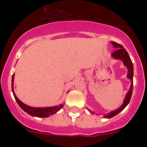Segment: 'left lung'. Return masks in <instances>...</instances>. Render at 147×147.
Masks as SVG:
<instances>
[{
  "label": "left lung",
  "mask_w": 147,
  "mask_h": 147,
  "mask_svg": "<svg viewBox=\"0 0 147 147\" xmlns=\"http://www.w3.org/2000/svg\"><path fill=\"white\" fill-rule=\"evenodd\" d=\"M111 43L113 44L115 48H117L116 51H114V53H112V56L116 59H121L122 60V62H123V64L127 68L128 72H127V78H130V81L132 82V84L130 85V90L129 92H127V94L126 95L125 98H124V100H123V105H121V107H119L118 109L114 110L113 111L110 112L109 114H107V115H105V118H111L112 117L115 116L117 114H119L121 111H123L124 108L126 107V106L129 104L130 100V98H131V95H132L133 92V77H134V66H133L132 61L130 59V56L128 55L127 52L126 51V49L123 47V46H121V44H118L115 42H111ZM94 113V112H92Z\"/></svg>",
  "instance_id": "left-lung-1"
}]
</instances>
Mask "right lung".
Returning <instances> with one entry per match:
<instances>
[{"mask_svg": "<svg viewBox=\"0 0 147 147\" xmlns=\"http://www.w3.org/2000/svg\"><path fill=\"white\" fill-rule=\"evenodd\" d=\"M13 79H14V74L12 76L11 85H12V92L13 94V96L15 98V100H17V104L19 105L20 107H21L24 111L26 112L27 114H29L31 116L38 117H49L50 115H53V114H55L56 112L59 111L63 107V105H57V106L49 107H33L25 105L22 101H20L18 99V98L15 95L14 92H13Z\"/></svg>", "mask_w": 147, "mask_h": 147, "instance_id": "1", "label": "right lung"}]
</instances>
